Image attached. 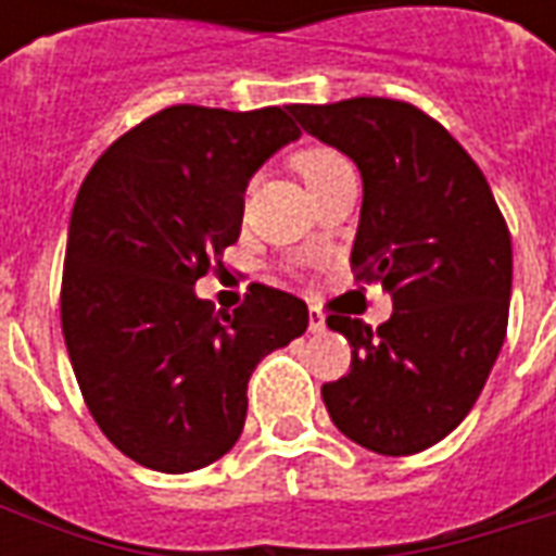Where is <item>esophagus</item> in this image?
<instances>
[{"instance_id":"1","label":"esophagus","mask_w":556,"mask_h":556,"mask_svg":"<svg viewBox=\"0 0 556 556\" xmlns=\"http://www.w3.org/2000/svg\"><path fill=\"white\" fill-rule=\"evenodd\" d=\"M325 327H327L325 313H321L318 306H313V309H309V330H313V333H321Z\"/></svg>"}]
</instances>
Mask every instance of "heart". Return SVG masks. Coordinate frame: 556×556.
<instances>
[{
  "mask_svg": "<svg viewBox=\"0 0 556 556\" xmlns=\"http://www.w3.org/2000/svg\"><path fill=\"white\" fill-rule=\"evenodd\" d=\"M294 169L301 172V178L306 181V187L313 190L315 184H321L327 175H333L337 169L342 166H349V160L342 157L339 151L333 148H325V146H315V148H303L294 154Z\"/></svg>",
  "mask_w": 556,
  "mask_h": 556,
  "instance_id": "b5f03b06",
  "label": "heart"
}]
</instances>
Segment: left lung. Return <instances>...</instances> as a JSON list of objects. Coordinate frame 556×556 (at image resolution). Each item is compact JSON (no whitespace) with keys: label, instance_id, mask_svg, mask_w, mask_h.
I'll return each instance as SVG.
<instances>
[{"label":"left lung","instance_id":"1","mask_svg":"<svg viewBox=\"0 0 556 556\" xmlns=\"http://www.w3.org/2000/svg\"><path fill=\"white\" fill-rule=\"evenodd\" d=\"M289 113L357 163L351 265L393 298L378 330L327 315L351 342L349 375L321 387L327 414L372 453H422L470 414L501 354L513 294L506 219L470 154L410 103L351 98Z\"/></svg>","mask_w":556,"mask_h":556}]
</instances>
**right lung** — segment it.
<instances>
[{"instance_id":"1","label":"right lung","mask_w":556,"mask_h":556,"mask_svg":"<svg viewBox=\"0 0 556 556\" xmlns=\"http://www.w3.org/2000/svg\"><path fill=\"white\" fill-rule=\"evenodd\" d=\"M286 110H160L79 187L62 333L91 417L137 465L187 473L229 453L253 369L309 325L289 291L253 282L235 313L193 291L238 241L250 178L301 137Z\"/></svg>"}]
</instances>
